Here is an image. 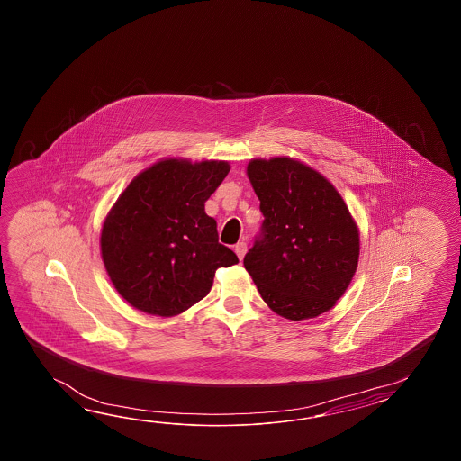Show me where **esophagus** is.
<instances>
[{"label":"esophagus","instance_id":"1","mask_svg":"<svg viewBox=\"0 0 461 461\" xmlns=\"http://www.w3.org/2000/svg\"><path fill=\"white\" fill-rule=\"evenodd\" d=\"M234 250L237 257L242 260L245 252H247V244H245V242H239V244H235Z\"/></svg>","mask_w":461,"mask_h":461}]
</instances>
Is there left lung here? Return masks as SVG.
I'll return each instance as SVG.
<instances>
[{
    "label": "left lung",
    "mask_w": 461,
    "mask_h": 461,
    "mask_svg": "<svg viewBox=\"0 0 461 461\" xmlns=\"http://www.w3.org/2000/svg\"><path fill=\"white\" fill-rule=\"evenodd\" d=\"M247 176L264 222L244 267L265 303L294 321L331 310L359 258V232L343 197L290 158L252 159Z\"/></svg>",
    "instance_id": "1"
}]
</instances>
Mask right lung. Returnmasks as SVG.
I'll return each mask as SVG.
<instances>
[{"label":"right lung","instance_id":"right-lung-1","mask_svg":"<svg viewBox=\"0 0 461 461\" xmlns=\"http://www.w3.org/2000/svg\"><path fill=\"white\" fill-rule=\"evenodd\" d=\"M226 161L167 159L140 173L112 207L100 237L112 284L145 313L175 316L203 300L237 255L219 244L204 203L224 181Z\"/></svg>","mask_w":461,"mask_h":461}]
</instances>
